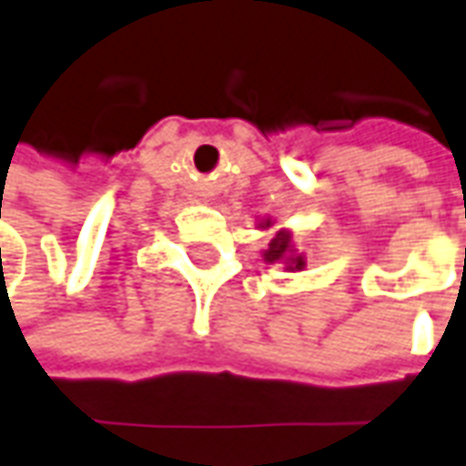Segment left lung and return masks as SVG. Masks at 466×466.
<instances>
[{"label":"left lung","mask_w":466,"mask_h":466,"mask_svg":"<svg viewBox=\"0 0 466 466\" xmlns=\"http://www.w3.org/2000/svg\"><path fill=\"white\" fill-rule=\"evenodd\" d=\"M270 227H273L270 218H263V221H260V229H270ZM263 260L265 263L283 265V270H289V273L304 270V265H307L304 252H299V249L294 248L291 232H289V229H279V232L270 237L268 248L263 249Z\"/></svg>","instance_id":"8db88e82"}]
</instances>
